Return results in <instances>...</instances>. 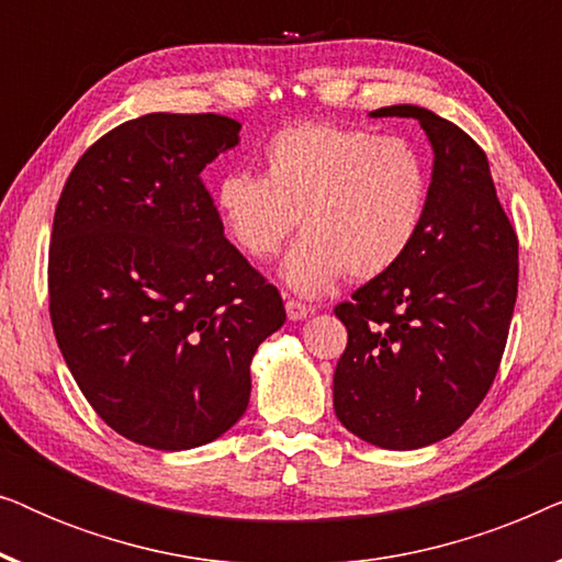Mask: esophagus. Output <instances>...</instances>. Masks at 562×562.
I'll return each mask as SVG.
<instances>
[{"label": "esophagus", "mask_w": 562, "mask_h": 562, "mask_svg": "<svg viewBox=\"0 0 562 562\" xmlns=\"http://www.w3.org/2000/svg\"><path fill=\"white\" fill-rule=\"evenodd\" d=\"M286 314H289L291 322H299V319H304L306 314H310V306L296 302V299H286Z\"/></svg>", "instance_id": "esophagus-1"}]
</instances>
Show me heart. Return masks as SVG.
I'll return each mask as SVG.
<instances>
[{
  "instance_id": "heart-1",
  "label": "heart",
  "mask_w": 562,
  "mask_h": 562,
  "mask_svg": "<svg viewBox=\"0 0 562 562\" xmlns=\"http://www.w3.org/2000/svg\"><path fill=\"white\" fill-rule=\"evenodd\" d=\"M260 164V176H222L214 212L235 248L252 260H271L299 222L304 235L281 271L299 294H325L345 273L375 279L417 240L429 171L404 137L302 122L279 130Z\"/></svg>"
}]
</instances>
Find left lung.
<instances>
[{
  "instance_id": "1",
  "label": "left lung",
  "mask_w": 562,
  "mask_h": 562,
  "mask_svg": "<svg viewBox=\"0 0 562 562\" xmlns=\"http://www.w3.org/2000/svg\"><path fill=\"white\" fill-rule=\"evenodd\" d=\"M371 114L419 120L435 168L409 252L335 306L348 327L335 414L360 440L414 450L456 432L488 394L517 302L519 240L471 135L414 104Z\"/></svg>"
}]
</instances>
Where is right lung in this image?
<instances>
[{"mask_svg": "<svg viewBox=\"0 0 562 562\" xmlns=\"http://www.w3.org/2000/svg\"><path fill=\"white\" fill-rule=\"evenodd\" d=\"M240 122L153 112L99 137L60 191L50 322L81 394L156 450L217 440L250 402V360L281 294L225 237L202 171Z\"/></svg>", "mask_w": 562, "mask_h": 562, "instance_id": "1", "label": "right lung"}]
</instances>
